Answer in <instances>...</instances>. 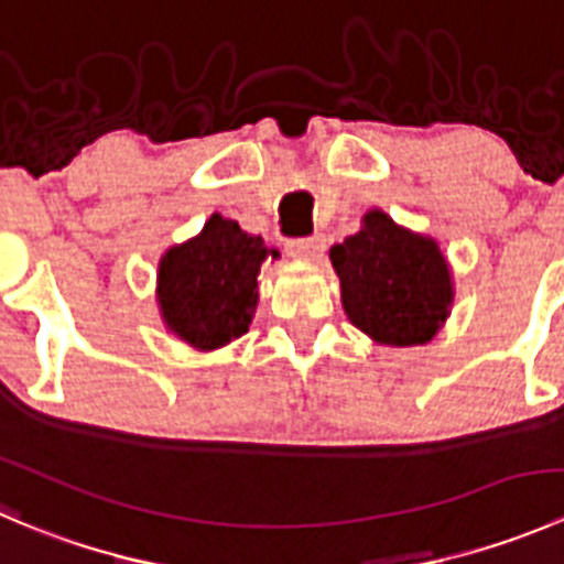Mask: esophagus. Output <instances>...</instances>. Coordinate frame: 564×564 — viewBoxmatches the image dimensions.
<instances>
[{"label":"esophagus","instance_id":"34e87169","mask_svg":"<svg viewBox=\"0 0 564 564\" xmlns=\"http://www.w3.org/2000/svg\"><path fill=\"white\" fill-rule=\"evenodd\" d=\"M286 253L294 256V259H303V261L322 259L324 237L314 235V237H300V240H289L286 242Z\"/></svg>","mask_w":564,"mask_h":564}]
</instances>
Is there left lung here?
<instances>
[{"instance_id":"obj_1","label":"left lung","mask_w":564,"mask_h":564,"mask_svg":"<svg viewBox=\"0 0 564 564\" xmlns=\"http://www.w3.org/2000/svg\"><path fill=\"white\" fill-rule=\"evenodd\" d=\"M329 261L346 316L377 344H429L451 316L453 278L436 240L382 209L366 213L357 235L329 248Z\"/></svg>"}]
</instances>
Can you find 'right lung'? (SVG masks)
I'll return each mask as SVG.
<instances>
[{"mask_svg":"<svg viewBox=\"0 0 564 564\" xmlns=\"http://www.w3.org/2000/svg\"><path fill=\"white\" fill-rule=\"evenodd\" d=\"M275 250L237 220L213 218L193 240L169 248L158 267V305L166 327L198 351L248 333L259 300V272Z\"/></svg>","mask_w":564,"mask_h":564,"instance_id":"add662e5","label":"right lung"}]
</instances>
